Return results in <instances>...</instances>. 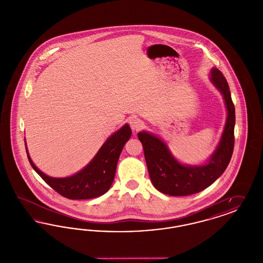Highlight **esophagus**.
<instances>
[{
  "label": "esophagus",
  "mask_w": 263,
  "mask_h": 263,
  "mask_svg": "<svg viewBox=\"0 0 263 263\" xmlns=\"http://www.w3.org/2000/svg\"><path fill=\"white\" fill-rule=\"evenodd\" d=\"M129 123H130L131 128H132L134 131H140V130L143 128V126H144V122H143L140 118L136 117V116L131 117V118L129 119Z\"/></svg>",
  "instance_id": "esophagus-1"
}]
</instances>
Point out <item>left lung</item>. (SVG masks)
<instances>
[{
	"mask_svg": "<svg viewBox=\"0 0 263 263\" xmlns=\"http://www.w3.org/2000/svg\"><path fill=\"white\" fill-rule=\"evenodd\" d=\"M211 81L224 97L228 116L219 146L208 163L199 166L183 165L172 156L162 140L147 132L138 133L143 145L151 181L164 194L186 196L200 192L222 175L231 161L235 145V105L228 82L221 71L212 69Z\"/></svg>",
	"mask_w": 263,
	"mask_h": 263,
	"instance_id": "left-lung-1",
	"label": "left lung"
}]
</instances>
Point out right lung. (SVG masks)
Instances as JSON below:
<instances>
[{"mask_svg":"<svg viewBox=\"0 0 263 263\" xmlns=\"http://www.w3.org/2000/svg\"><path fill=\"white\" fill-rule=\"evenodd\" d=\"M131 133L128 124L123 126L107 139L84 170L69 177L55 178L44 175L32 163L26 152L27 158L39 176L60 195L72 200L96 198L104 194L111 186L120 153L131 137Z\"/></svg>","mask_w":263,"mask_h":263,"instance_id":"add662e5","label":"right lung"}]
</instances>
